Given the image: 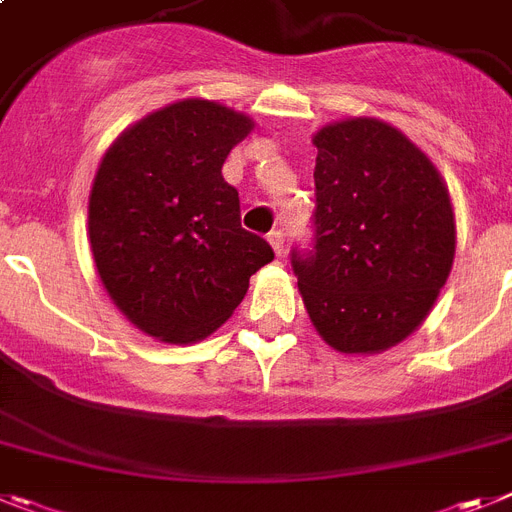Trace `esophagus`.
Masks as SVG:
<instances>
[{
  "mask_svg": "<svg viewBox=\"0 0 512 512\" xmlns=\"http://www.w3.org/2000/svg\"><path fill=\"white\" fill-rule=\"evenodd\" d=\"M266 238H269V243H272V248L277 256H282V253H285V233H282V230H272V233L266 235Z\"/></svg>",
  "mask_w": 512,
  "mask_h": 512,
  "instance_id": "1",
  "label": "esophagus"
}]
</instances>
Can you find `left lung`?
I'll return each mask as SVG.
<instances>
[{
    "label": "left lung",
    "mask_w": 512,
    "mask_h": 512,
    "mask_svg": "<svg viewBox=\"0 0 512 512\" xmlns=\"http://www.w3.org/2000/svg\"><path fill=\"white\" fill-rule=\"evenodd\" d=\"M316 246L292 253L310 323L344 355H378L422 326L451 274L456 214L440 170L373 116L313 134Z\"/></svg>",
    "instance_id": "1"
}]
</instances>
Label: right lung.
<instances>
[{"mask_svg": "<svg viewBox=\"0 0 512 512\" xmlns=\"http://www.w3.org/2000/svg\"><path fill=\"white\" fill-rule=\"evenodd\" d=\"M246 113L186 98L116 137L95 173L87 235L98 277L139 331L199 342L246 298L272 246L240 227L222 163L251 134Z\"/></svg>", "mask_w": 512, "mask_h": 512, "instance_id": "add662e5", "label": "right lung"}]
</instances>
